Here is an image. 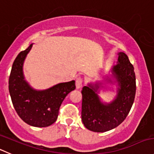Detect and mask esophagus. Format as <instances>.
<instances>
[{
    "label": "esophagus",
    "instance_id": "1",
    "mask_svg": "<svg viewBox=\"0 0 154 154\" xmlns=\"http://www.w3.org/2000/svg\"><path fill=\"white\" fill-rule=\"evenodd\" d=\"M82 82H83L82 78H81V77H78V78H76V80H75L76 88H80L82 86Z\"/></svg>",
    "mask_w": 154,
    "mask_h": 154
}]
</instances>
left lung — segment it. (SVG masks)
Instances as JSON below:
<instances>
[{
    "instance_id": "left-lung-1",
    "label": "left lung",
    "mask_w": 154,
    "mask_h": 154,
    "mask_svg": "<svg viewBox=\"0 0 154 154\" xmlns=\"http://www.w3.org/2000/svg\"><path fill=\"white\" fill-rule=\"evenodd\" d=\"M118 64L112 68V74L119 88L116 98L110 103H103L98 97L95 87L89 85L82 91V120L88 130L104 132L115 128L123 122L128 116L134 100L136 79L134 66L125 53L118 54Z\"/></svg>"
}]
</instances>
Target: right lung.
<instances>
[{"instance_id":"obj_1","label":"right lung","mask_w":154,"mask_h":154,"mask_svg":"<svg viewBox=\"0 0 154 154\" xmlns=\"http://www.w3.org/2000/svg\"><path fill=\"white\" fill-rule=\"evenodd\" d=\"M32 45L17 55L9 78L13 105L26 123L35 127H47L56 122L59 109L66 95L75 89V81L60 83L45 91L32 89L24 80L23 65Z\"/></svg>"}]
</instances>
